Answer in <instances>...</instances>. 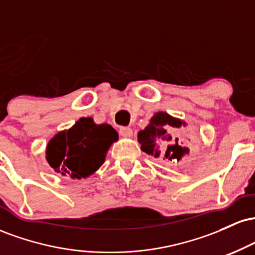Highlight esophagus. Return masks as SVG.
<instances>
[{"label":"esophagus","instance_id":"obj_1","mask_svg":"<svg viewBox=\"0 0 255 255\" xmlns=\"http://www.w3.org/2000/svg\"><path fill=\"white\" fill-rule=\"evenodd\" d=\"M120 134L125 137H129L131 136V134H133V130H131L129 127H121L120 128Z\"/></svg>","mask_w":255,"mask_h":255}]
</instances>
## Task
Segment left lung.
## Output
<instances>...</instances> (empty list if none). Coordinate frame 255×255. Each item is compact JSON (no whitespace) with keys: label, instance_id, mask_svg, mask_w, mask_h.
Wrapping results in <instances>:
<instances>
[{"label":"left lung","instance_id":"left-lung-1","mask_svg":"<svg viewBox=\"0 0 255 255\" xmlns=\"http://www.w3.org/2000/svg\"><path fill=\"white\" fill-rule=\"evenodd\" d=\"M183 121L174 119L166 113H157L151 119L150 125L144 130L137 133V141L141 144V150L153 157L162 156L163 159L177 162L183 154L188 153V148L178 144V137L172 139L170 127L180 128Z\"/></svg>","mask_w":255,"mask_h":255}]
</instances>
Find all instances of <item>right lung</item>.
I'll return each instance as SVG.
<instances>
[{
  "label": "right lung",
  "instance_id": "obj_1",
  "mask_svg": "<svg viewBox=\"0 0 255 255\" xmlns=\"http://www.w3.org/2000/svg\"><path fill=\"white\" fill-rule=\"evenodd\" d=\"M118 139V131L110 125H96L91 118H81L49 141L46 160L56 172L85 178L103 164L110 145Z\"/></svg>",
  "mask_w": 255,
  "mask_h": 255
}]
</instances>
